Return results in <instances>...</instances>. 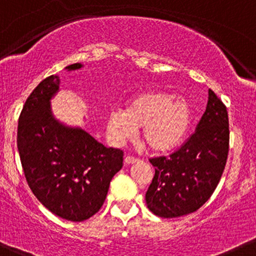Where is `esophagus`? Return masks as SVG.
<instances>
[{"mask_svg":"<svg viewBox=\"0 0 256 256\" xmlns=\"http://www.w3.org/2000/svg\"><path fill=\"white\" fill-rule=\"evenodd\" d=\"M124 162H125V164H134V162H138V159L134 158V156H126Z\"/></svg>","mask_w":256,"mask_h":256,"instance_id":"34e87169","label":"esophagus"}]
</instances>
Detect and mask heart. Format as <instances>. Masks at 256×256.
<instances>
[{
  "instance_id": "b5f03b06",
  "label": "heart",
  "mask_w": 256,
  "mask_h": 256,
  "mask_svg": "<svg viewBox=\"0 0 256 256\" xmlns=\"http://www.w3.org/2000/svg\"><path fill=\"white\" fill-rule=\"evenodd\" d=\"M190 122L192 109L186 100L169 92L148 91L132 98L125 110L109 115L106 131L114 144H122L143 128V143L152 150L164 152L181 143Z\"/></svg>"
}]
</instances>
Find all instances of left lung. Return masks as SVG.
I'll return each mask as SVG.
<instances>
[{"label":"left lung","instance_id":"left-lung-1","mask_svg":"<svg viewBox=\"0 0 256 256\" xmlns=\"http://www.w3.org/2000/svg\"><path fill=\"white\" fill-rule=\"evenodd\" d=\"M230 146L228 114L214 91L196 131L178 150L150 159L156 174L146 203L160 218H178L199 209L214 193L226 165Z\"/></svg>","mask_w":256,"mask_h":256}]
</instances>
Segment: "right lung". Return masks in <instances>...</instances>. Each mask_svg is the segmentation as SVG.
<instances>
[{
	"instance_id": "1",
	"label": "right lung",
	"mask_w": 256,
	"mask_h": 256,
	"mask_svg": "<svg viewBox=\"0 0 256 256\" xmlns=\"http://www.w3.org/2000/svg\"><path fill=\"white\" fill-rule=\"evenodd\" d=\"M80 63L66 69L81 68ZM60 76L42 80L28 97L18 122L22 166L30 190L50 212L68 221L87 220L100 209L109 184L122 168L124 152L106 148L80 128L54 119L50 100Z\"/></svg>"
}]
</instances>
